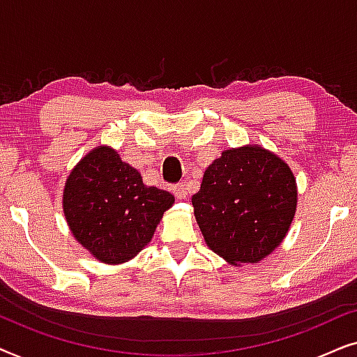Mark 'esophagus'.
Masks as SVG:
<instances>
[{
  "label": "esophagus",
  "instance_id": "34e87169",
  "mask_svg": "<svg viewBox=\"0 0 357 357\" xmlns=\"http://www.w3.org/2000/svg\"><path fill=\"white\" fill-rule=\"evenodd\" d=\"M174 195L177 198H180V199H183V198H187V195H188V188H187V183L185 182H180V183H177L174 187Z\"/></svg>",
  "mask_w": 357,
  "mask_h": 357
}]
</instances>
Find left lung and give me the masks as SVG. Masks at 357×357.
I'll return each mask as SVG.
<instances>
[{
	"instance_id": "1",
	"label": "left lung",
	"mask_w": 357,
	"mask_h": 357,
	"mask_svg": "<svg viewBox=\"0 0 357 357\" xmlns=\"http://www.w3.org/2000/svg\"><path fill=\"white\" fill-rule=\"evenodd\" d=\"M204 242L231 265L258 263L286 237L297 185L284 160L261 146L226 149L192 197Z\"/></svg>"
}]
</instances>
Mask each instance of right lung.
I'll return each mask as SVG.
<instances>
[{
  "instance_id": "obj_1",
  "label": "right lung",
  "mask_w": 357,
  "mask_h": 357,
  "mask_svg": "<svg viewBox=\"0 0 357 357\" xmlns=\"http://www.w3.org/2000/svg\"><path fill=\"white\" fill-rule=\"evenodd\" d=\"M174 202L165 190L146 187L138 170L109 146L86 154L63 190V211L73 236L109 265L138 255Z\"/></svg>"
}]
</instances>
